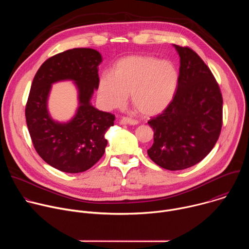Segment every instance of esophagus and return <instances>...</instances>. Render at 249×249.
<instances>
[{
  "label": "esophagus",
  "mask_w": 249,
  "mask_h": 249,
  "mask_svg": "<svg viewBox=\"0 0 249 249\" xmlns=\"http://www.w3.org/2000/svg\"><path fill=\"white\" fill-rule=\"evenodd\" d=\"M121 124H129V125H137L139 122L138 120H135L133 118H129V117H122L120 120Z\"/></svg>",
  "instance_id": "34e87169"
}]
</instances>
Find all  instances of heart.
<instances>
[{
	"label": "heart",
	"instance_id": "obj_1",
	"mask_svg": "<svg viewBox=\"0 0 249 249\" xmlns=\"http://www.w3.org/2000/svg\"><path fill=\"white\" fill-rule=\"evenodd\" d=\"M179 72L168 60L152 56L133 55L120 59L111 75L98 82V98L106 109L121 108L131 93L132 103L144 115L165 110L176 94Z\"/></svg>",
	"mask_w": 249,
	"mask_h": 249
}]
</instances>
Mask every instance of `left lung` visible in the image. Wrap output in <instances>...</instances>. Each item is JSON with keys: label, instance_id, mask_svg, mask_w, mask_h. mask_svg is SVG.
I'll return each mask as SVG.
<instances>
[{"label": "left lung", "instance_id": "1", "mask_svg": "<svg viewBox=\"0 0 249 249\" xmlns=\"http://www.w3.org/2000/svg\"><path fill=\"white\" fill-rule=\"evenodd\" d=\"M173 46L180 57L178 89L168 107L148 122L154 129L148 155L162 168L181 170L200 162L216 145L223 125V97L198 54Z\"/></svg>", "mask_w": 249, "mask_h": 249}]
</instances>
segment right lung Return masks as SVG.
Returning <instances> with one entry per match:
<instances>
[{
  "label": "right lung",
  "instance_id": "obj_1",
  "mask_svg": "<svg viewBox=\"0 0 249 249\" xmlns=\"http://www.w3.org/2000/svg\"><path fill=\"white\" fill-rule=\"evenodd\" d=\"M100 53L91 48H74L46 60L35 75L25 107L27 128L33 146L42 160L68 173H79L94 165L105 152V133L115 116L91 105L98 89ZM72 80L78 89L79 106L67 123L54 121L47 103L52 85Z\"/></svg>",
  "mask_w": 249,
  "mask_h": 249
}]
</instances>
